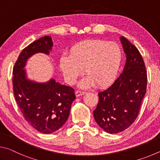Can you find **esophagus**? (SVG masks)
Wrapping results in <instances>:
<instances>
[{"mask_svg":"<svg viewBox=\"0 0 160 160\" xmlns=\"http://www.w3.org/2000/svg\"><path fill=\"white\" fill-rule=\"evenodd\" d=\"M85 93H86L85 92L80 91V90H77V91H75V95H76V97L82 96V95H83V94H85Z\"/></svg>","mask_w":160,"mask_h":160,"instance_id":"esophagus-1","label":"esophagus"}]
</instances>
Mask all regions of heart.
I'll list each match as a JSON object with an SVG mask.
<instances>
[{"instance_id":"b5f03b06","label":"heart","mask_w":160,"mask_h":160,"mask_svg":"<svg viewBox=\"0 0 160 160\" xmlns=\"http://www.w3.org/2000/svg\"><path fill=\"white\" fill-rule=\"evenodd\" d=\"M122 53L115 42L89 39L78 42L69 49V56L63 55L59 66L66 82L72 85L85 69L88 75L80 82L82 88L95 85L106 87L116 79L120 67Z\"/></svg>"}]
</instances>
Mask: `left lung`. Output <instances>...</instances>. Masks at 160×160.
<instances>
[{"instance_id":"left-lung-1","label":"left lung","mask_w":160,"mask_h":160,"mask_svg":"<svg viewBox=\"0 0 160 160\" xmlns=\"http://www.w3.org/2000/svg\"><path fill=\"white\" fill-rule=\"evenodd\" d=\"M126 62L123 71L113 85L99 92L94 111L97 123L109 133L124 131L139 114L147 90V70L138 49L124 37H121Z\"/></svg>"}]
</instances>
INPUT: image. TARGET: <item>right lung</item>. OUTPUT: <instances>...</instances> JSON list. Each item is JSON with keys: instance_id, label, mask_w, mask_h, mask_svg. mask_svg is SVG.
Instances as JSON below:
<instances>
[{"instance_id": "add662e5", "label": "right lung", "mask_w": 160, "mask_h": 160, "mask_svg": "<svg viewBox=\"0 0 160 160\" xmlns=\"http://www.w3.org/2000/svg\"><path fill=\"white\" fill-rule=\"evenodd\" d=\"M53 47L51 37L36 40L21 51L12 70L13 94L25 120L46 134L57 131L68 118L75 99V90L51 79L47 83L27 80L24 67L28 58L36 53L48 54Z\"/></svg>"}]
</instances>
